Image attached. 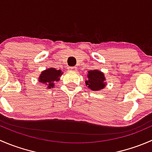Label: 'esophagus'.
I'll use <instances>...</instances> for the list:
<instances>
[{
	"instance_id": "esophagus-1",
	"label": "esophagus",
	"mask_w": 152,
	"mask_h": 152,
	"mask_svg": "<svg viewBox=\"0 0 152 152\" xmlns=\"http://www.w3.org/2000/svg\"><path fill=\"white\" fill-rule=\"evenodd\" d=\"M68 70L70 71H76L77 70V67H68Z\"/></svg>"
}]
</instances>
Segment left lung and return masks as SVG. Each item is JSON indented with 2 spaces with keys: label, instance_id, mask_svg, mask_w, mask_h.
I'll use <instances>...</instances> for the list:
<instances>
[{
  "label": "left lung",
  "instance_id": "obj_1",
  "mask_svg": "<svg viewBox=\"0 0 152 152\" xmlns=\"http://www.w3.org/2000/svg\"><path fill=\"white\" fill-rule=\"evenodd\" d=\"M88 80L86 81V85L92 90H99L105 87V77L104 73L97 70L88 71Z\"/></svg>",
  "mask_w": 152,
  "mask_h": 152
}]
</instances>
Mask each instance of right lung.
Here are the masks:
<instances>
[{
  "label": "right lung",
  "mask_w": 152,
  "mask_h": 152,
  "mask_svg": "<svg viewBox=\"0 0 152 152\" xmlns=\"http://www.w3.org/2000/svg\"><path fill=\"white\" fill-rule=\"evenodd\" d=\"M62 74L60 70H56L54 68H49L42 72L39 78V82L42 84L48 85V87L50 88L54 86L53 82H58L59 80V76Z\"/></svg>",
  "instance_id": "obj_1"
}]
</instances>
